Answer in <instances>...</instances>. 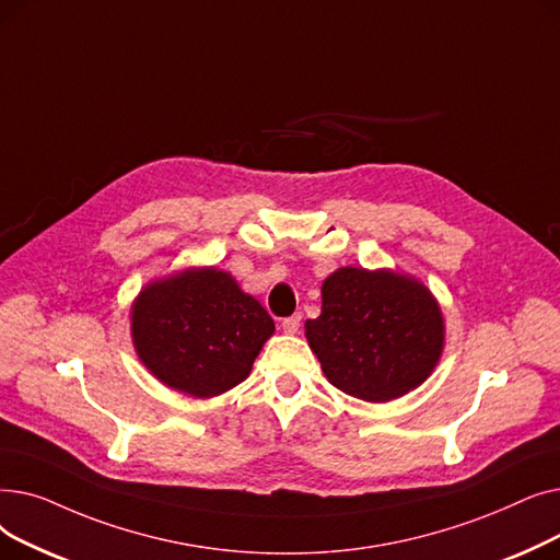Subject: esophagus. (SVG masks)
<instances>
[{
    "mask_svg": "<svg viewBox=\"0 0 560 560\" xmlns=\"http://www.w3.org/2000/svg\"><path fill=\"white\" fill-rule=\"evenodd\" d=\"M299 328H301V314L282 318V330H284L287 335H296Z\"/></svg>",
    "mask_w": 560,
    "mask_h": 560,
    "instance_id": "esophagus-1",
    "label": "esophagus"
}]
</instances>
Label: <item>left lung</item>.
Segmentation results:
<instances>
[{"mask_svg": "<svg viewBox=\"0 0 560 560\" xmlns=\"http://www.w3.org/2000/svg\"><path fill=\"white\" fill-rule=\"evenodd\" d=\"M322 301V314L305 322V337L337 389L362 401H392L433 374L444 318L419 280L343 266L324 280Z\"/></svg>", "mask_w": 560, "mask_h": 560, "instance_id": "left-lung-1", "label": "left lung"}]
</instances>
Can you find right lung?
Returning <instances> with one entry per match:
<instances>
[{
  "instance_id": "1",
  "label": "right lung",
  "mask_w": 560,
  "mask_h": 560,
  "mask_svg": "<svg viewBox=\"0 0 560 560\" xmlns=\"http://www.w3.org/2000/svg\"><path fill=\"white\" fill-rule=\"evenodd\" d=\"M273 330L259 301L214 266L154 280L131 305L141 362L156 381L196 398L244 383Z\"/></svg>"
}]
</instances>
